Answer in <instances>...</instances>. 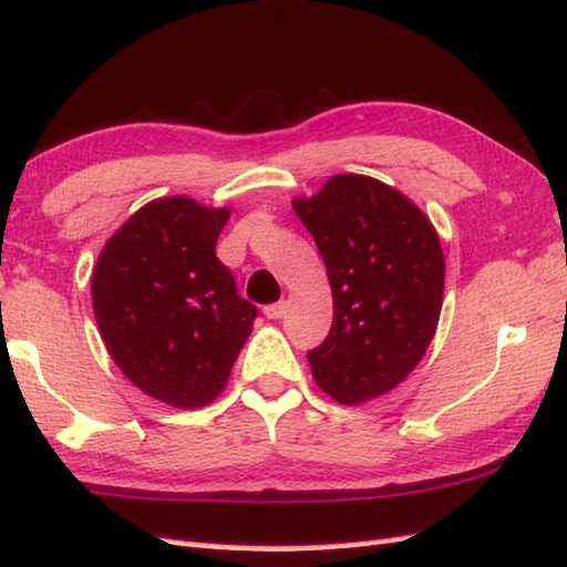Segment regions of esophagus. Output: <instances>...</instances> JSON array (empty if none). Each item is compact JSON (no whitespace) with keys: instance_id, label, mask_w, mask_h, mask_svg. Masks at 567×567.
Returning <instances> with one entry per match:
<instances>
[{"instance_id":"34e87169","label":"esophagus","mask_w":567,"mask_h":567,"mask_svg":"<svg viewBox=\"0 0 567 567\" xmlns=\"http://www.w3.org/2000/svg\"><path fill=\"white\" fill-rule=\"evenodd\" d=\"M262 312L267 319H280L285 312H287V302L280 300V302H272V305H265Z\"/></svg>"}]
</instances>
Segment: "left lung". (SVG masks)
I'll use <instances>...</instances> for the list:
<instances>
[{
	"mask_svg": "<svg viewBox=\"0 0 567 567\" xmlns=\"http://www.w3.org/2000/svg\"><path fill=\"white\" fill-rule=\"evenodd\" d=\"M317 243L334 297L312 377L339 404H362L406 379L436 332L444 252L434 225L399 190L367 176H334L292 203Z\"/></svg>",
	"mask_w": 567,
	"mask_h": 567,
	"instance_id": "left-lung-1",
	"label": "left lung"
}]
</instances>
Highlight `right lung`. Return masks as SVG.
Instances as JSON below:
<instances>
[{
    "instance_id": "add662e5",
    "label": "right lung",
    "mask_w": 567,
    "mask_h": 567,
    "mask_svg": "<svg viewBox=\"0 0 567 567\" xmlns=\"http://www.w3.org/2000/svg\"><path fill=\"white\" fill-rule=\"evenodd\" d=\"M228 218V208L183 195L153 200L94 267L91 297L111 359L171 406L198 409L220 394L257 317L215 255Z\"/></svg>"
}]
</instances>
